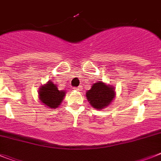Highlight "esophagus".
Instances as JSON below:
<instances>
[{
	"mask_svg": "<svg viewBox=\"0 0 161 161\" xmlns=\"http://www.w3.org/2000/svg\"><path fill=\"white\" fill-rule=\"evenodd\" d=\"M81 88H82V87H74V90H76V91H80V90H81Z\"/></svg>",
	"mask_w": 161,
	"mask_h": 161,
	"instance_id": "1",
	"label": "esophagus"
}]
</instances>
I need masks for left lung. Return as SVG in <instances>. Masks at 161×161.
I'll list each match as a JSON object with an SVG mask.
<instances>
[{
  "instance_id": "obj_1",
  "label": "left lung",
  "mask_w": 161,
  "mask_h": 161,
  "mask_svg": "<svg viewBox=\"0 0 161 161\" xmlns=\"http://www.w3.org/2000/svg\"><path fill=\"white\" fill-rule=\"evenodd\" d=\"M114 87L106 84L101 81L92 84V88L86 93L89 103L97 110L107 107L114 98Z\"/></svg>"
}]
</instances>
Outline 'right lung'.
I'll return each mask as SVG.
<instances>
[{"mask_svg": "<svg viewBox=\"0 0 161 161\" xmlns=\"http://www.w3.org/2000/svg\"><path fill=\"white\" fill-rule=\"evenodd\" d=\"M65 91H60L57 88V86L54 84L51 81L42 85L39 89V99L46 106L51 109H55L60 106V103L65 96Z\"/></svg>", "mask_w": 161, "mask_h": 161, "instance_id": "right-lung-1", "label": "right lung"}]
</instances>
